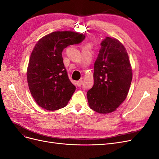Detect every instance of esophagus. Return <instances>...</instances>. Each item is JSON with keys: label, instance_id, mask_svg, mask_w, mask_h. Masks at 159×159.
Here are the masks:
<instances>
[{"label": "esophagus", "instance_id": "obj_1", "mask_svg": "<svg viewBox=\"0 0 159 159\" xmlns=\"http://www.w3.org/2000/svg\"><path fill=\"white\" fill-rule=\"evenodd\" d=\"M76 84H77V85H78V87H80V86L82 85V84H83V81L82 80H79V81H77Z\"/></svg>", "mask_w": 159, "mask_h": 159}]
</instances>
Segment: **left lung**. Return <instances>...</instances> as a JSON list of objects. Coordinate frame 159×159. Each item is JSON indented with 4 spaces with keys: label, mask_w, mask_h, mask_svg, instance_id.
<instances>
[{
    "label": "left lung",
    "mask_w": 159,
    "mask_h": 159,
    "mask_svg": "<svg viewBox=\"0 0 159 159\" xmlns=\"http://www.w3.org/2000/svg\"><path fill=\"white\" fill-rule=\"evenodd\" d=\"M94 64L92 88L87 92L89 107L101 114L116 111L125 100L132 81L129 56L122 43L106 37Z\"/></svg>",
    "instance_id": "8db88e82"
}]
</instances>
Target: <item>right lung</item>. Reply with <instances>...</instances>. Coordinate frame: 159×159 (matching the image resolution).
<instances>
[{
    "mask_svg": "<svg viewBox=\"0 0 159 159\" xmlns=\"http://www.w3.org/2000/svg\"><path fill=\"white\" fill-rule=\"evenodd\" d=\"M85 36L73 31H56L42 37L31 53L27 68V81L36 103L48 111L68 105L75 87L69 80L61 53L77 44Z\"/></svg>",
    "mask_w": 159,
    "mask_h": 159,
    "instance_id": "right-lung-1",
    "label": "right lung"
}]
</instances>
